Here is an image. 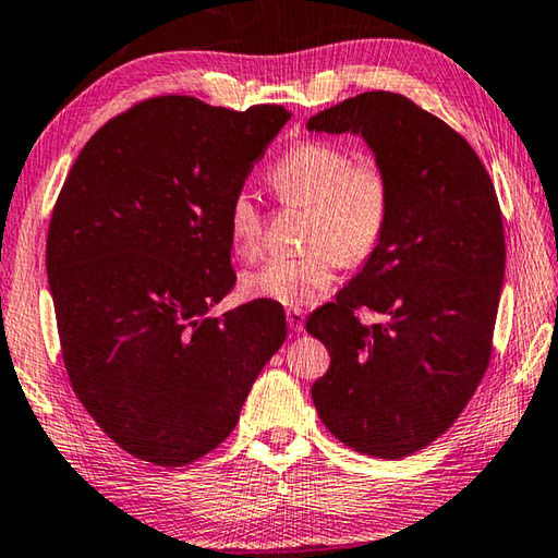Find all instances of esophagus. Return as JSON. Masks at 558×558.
Masks as SVG:
<instances>
[{
    "label": "esophagus",
    "mask_w": 558,
    "mask_h": 558,
    "mask_svg": "<svg viewBox=\"0 0 558 558\" xmlns=\"http://www.w3.org/2000/svg\"><path fill=\"white\" fill-rule=\"evenodd\" d=\"M306 315H303V311H299V308H291V311H287V323H289V328L293 330V332H303V328H306Z\"/></svg>",
    "instance_id": "1"
}]
</instances>
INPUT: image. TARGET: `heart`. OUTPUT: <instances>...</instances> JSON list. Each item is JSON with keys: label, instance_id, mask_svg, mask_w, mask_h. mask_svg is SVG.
<instances>
[{"label": "heart", "instance_id": "b5f03b06", "mask_svg": "<svg viewBox=\"0 0 558 558\" xmlns=\"http://www.w3.org/2000/svg\"><path fill=\"white\" fill-rule=\"evenodd\" d=\"M269 184L283 204L311 208L303 257H277L245 271L247 299L301 308L332 287L338 259L364 265L378 250L391 216V184L376 160H354L332 143L293 145L271 167ZM228 235L235 255L255 257L262 243V214L255 196L240 192L228 206Z\"/></svg>", "mask_w": 558, "mask_h": 558}]
</instances>
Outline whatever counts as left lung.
Segmentation results:
<instances>
[{
  "mask_svg": "<svg viewBox=\"0 0 558 558\" xmlns=\"http://www.w3.org/2000/svg\"><path fill=\"white\" fill-rule=\"evenodd\" d=\"M306 129L360 135L391 184L381 245L306 323L330 352L313 403L347 447L401 459L449 429L488 366L506 277L496 189L474 148L403 94L344 99ZM356 307L387 320L366 326Z\"/></svg>",
  "mask_w": 558,
  "mask_h": 558,
  "instance_id": "obj_1",
  "label": "left lung"
}]
</instances>
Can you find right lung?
<instances>
[{"instance_id": "obj_1", "label": "right lung", "mask_w": 558, "mask_h": 558, "mask_svg": "<svg viewBox=\"0 0 558 558\" xmlns=\"http://www.w3.org/2000/svg\"><path fill=\"white\" fill-rule=\"evenodd\" d=\"M289 119L155 97L104 123L62 184L46 250L62 360L87 413L143 461L216 449L287 340L279 303L208 311L235 283L228 206Z\"/></svg>"}]
</instances>
